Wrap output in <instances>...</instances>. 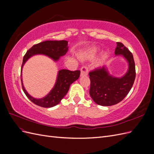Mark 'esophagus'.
<instances>
[{
	"label": "esophagus",
	"instance_id": "esophagus-1",
	"mask_svg": "<svg viewBox=\"0 0 154 154\" xmlns=\"http://www.w3.org/2000/svg\"><path fill=\"white\" fill-rule=\"evenodd\" d=\"M88 70L87 67H85V66L82 67L81 68V74H80V76H87V74H88Z\"/></svg>",
	"mask_w": 154,
	"mask_h": 154
}]
</instances>
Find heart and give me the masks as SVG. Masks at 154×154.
Masks as SVG:
<instances>
[{"label":"heart","mask_w":154,"mask_h":154,"mask_svg":"<svg viewBox=\"0 0 154 154\" xmlns=\"http://www.w3.org/2000/svg\"><path fill=\"white\" fill-rule=\"evenodd\" d=\"M100 48L94 47V48H92L88 49L85 51H83V52L82 53L81 56H82V57L85 58L93 59L96 57L97 54L100 53ZM106 57H107L106 53H102L101 57L97 60V62H96L97 66H101V65L105 62Z\"/></svg>","instance_id":"obj_1"}]
</instances>
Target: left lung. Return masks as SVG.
Here are the masks:
<instances>
[{"label":"left lung","instance_id":"1","mask_svg":"<svg viewBox=\"0 0 154 154\" xmlns=\"http://www.w3.org/2000/svg\"><path fill=\"white\" fill-rule=\"evenodd\" d=\"M116 56H122L128 62L127 72L122 77L110 74L106 66L91 71L90 96L95 103L101 106H112L119 103L131 89L136 78V69L133 55L121 42H117Z\"/></svg>","mask_w":154,"mask_h":154}]
</instances>
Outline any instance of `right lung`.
I'll return each mask as SVG.
<instances>
[{"label": "right lung", "instance_id": "right-lung-1", "mask_svg": "<svg viewBox=\"0 0 154 154\" xmlns=\"http://www.w3.org/2000/svg\"><path fill=\"white\" fill-rule=\"evenodd\" d=\"M68 42L66 40H46L34 45L30 48L23 58L21 67V82L22 89L25 94L35 105L50 108L58 105L67 93L70 85L80 77V71H71L67 69H61L58 72L57 81L51 91L42 98H35L30 96L23 85L22 71L25 63L32 56L44 54L57 62L61 57L66 54L68 51Z\"/></svg>", "mask_w": 154, "mask_h": 154}]
</instances>
